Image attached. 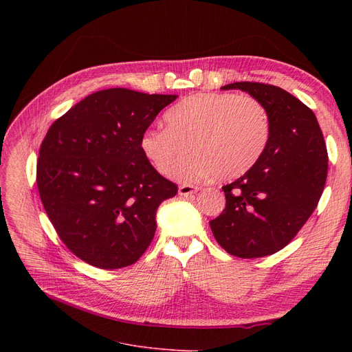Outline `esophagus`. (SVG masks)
Wrapping results in <instances>:
<instances>
[{"label": "esophagus", "instance_id": "1", "mask_svg": "<svg viewBox=\"0 0 352 352\" xmlns=\"http://www.w3.org/2000/svg\"><path fill=\"white\" fill-rule=\"evenodd\" d=\"M198 190H199V187H197V186H191V184H182V186H179V188H178V194L181 197H188V195L195 194Z\"/></svg>", "mask_w": 352, "mask_h": 352}]
</instances>
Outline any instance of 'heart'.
<instances>
[{
  "instance_id": "1",
  "label": "heart",
  "mask_w": 352,
  "mask_h": 352,
  "mask_svg": "<svg viewBox=\"0 0 352 352\" xmlns=\"http://www.w3.org/2000/svg\"><path fill=\"white\" fill-rule=\"evenodd\" d=\"M166 126H151L140 140L141 151L155 170L179 181H199L218 175L236 178L261 158L270 140V118L264 105L252 97L231 92H207L184 98L166 111Z\"/></svg>"
}]
</instances>
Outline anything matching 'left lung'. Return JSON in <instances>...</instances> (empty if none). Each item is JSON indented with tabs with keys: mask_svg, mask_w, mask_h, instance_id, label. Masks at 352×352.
I'll list each match as a JSON object with an SVG mask.
<instances>
[{
	"mask_svg": "<svg viewBox=\"0 0 352 352\" xmlns=\"http://www.w3.org/2000/svg\"><path fill=\"white\" fill-rule=\"evenodd\" d=\"M260 101L270 118L261 158L228 186L226 210L210 221L217 243L239 258L283 250L317 208L324 191L328 154L316 114L285 89L261 82H232Z\"/></svg>",
	"mask_w": 352,
	"mask_h": 352,
	"instance_id": "8db88e82",
	"label": "left lung"
}]
</instances>
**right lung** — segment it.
<instances>
[{"instance_id":"obj_1","label":"right lung","mask_w":352,"mask_h":352,"mask_svg":"<svg viewBox=\"0 0 352 352\" xmlns=\"http://www.w3.org/2000/svg\"><path fill=\"white\" fill-rule=\"evenodd\" d=\"M177 97L101 89L50 126L36 186L61 241L82 261L102 270L128 267L151 244L157 210L178 188L145 158L140 140Z\"/></svg>"}]
</instances>
